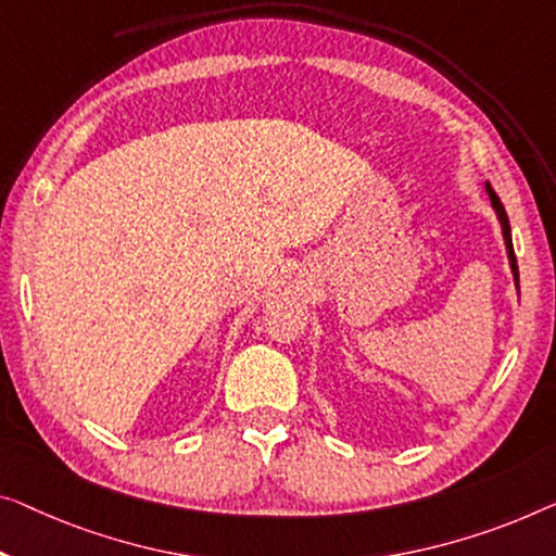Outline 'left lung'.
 <instances>
[{"mask_svg": "<svg viewBox=\"0 0 556 556\" xmlns=\"http://www.w3.org/2000/svg\"><path fill=\"white\" fill-rule=\"evenodd\" d=\"M484 192L490 194V202H492V210L496 214V219H500V227H502V237H504V247H507V256H509V269H511V277H515V287L519 292V269H517V256H515V247H511V227H509V219H507V212H504V206L500 202V197L492 189L490 181L484 185Z\"/></svg>", "mask_w": 556, "mask_h": 556, "instance_id": "obj_1", "label": "left lung"}]
</instances>
